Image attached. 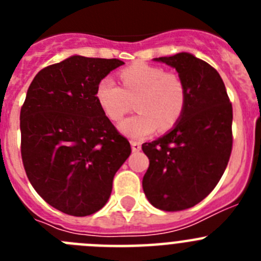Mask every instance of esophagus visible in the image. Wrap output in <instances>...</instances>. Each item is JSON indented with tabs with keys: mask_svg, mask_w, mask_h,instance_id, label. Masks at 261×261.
<instances>
[{
	"mask_svg": "<svg viewBox=\"0 0 261 261\" xmlns=\"http://www.w3.org/2000/svg\"><path fill=\"white\" fill-rule=\"evenodd\" d=\"M130 146H132V150L133 151H140V150H141V142L130 141Z\"/></svg>",
	"mask_w": 261,
	"mask_h": 261,
	"instance_id": "34e87169",
	"label": "esophagus"
}]
</instances>
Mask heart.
Returning <instances> with one entry per match:
<instances>
[{
	"label": "heart",
	"instance_id": "1",
	"mask_svg": "<svg viewBox=\"0 0 261 261\" xmlns=\"http://www.w3.org/2000/svg\"><path fill=\"white\" fill-rule=\"evenodd\" d=\"M123 87L112 77L99 81L95 99L103 114L117 121L136 100L137 114L124 119L119 130L126 137L145 138L156 129L172 128L183 115L187 102L186 87L180 77L166 73L161 66L135 62L120 73Z\"/></svg>",
	"mask_w": 261,
	"mask_h": 261
}]
</instances>
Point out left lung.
I'll list each match as a JSON object with an SVG mask.
<instances>
[{"label":"left lung","mask_w":261,"mask_h":261,"mask_svg":"<svg viewBox=\"0 0 261 261\" xmlns=\"http://www.w3.org/2000/svg\"><path fill=\"white\" fill-rule=\"evenodd\" d=\"M177 71L186 87L183 115L162 137L145 142L149 168L142 179L153 206L192 208L220 181L232 146V107L218 71L192 53L153 59Z\"/></svg>","instance_id":"8db88e82"}]
</instances>
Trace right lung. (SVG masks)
<instances>
[{
    "mask_svg": "<svg viewBox=\"0 0 261 261\" xmlns=\"http://www.w3.org/2000/svg\"><path fill=\"white\" fill-rule=\"evenodd\" d=\"M117 59L74 55L41 69L20 110L22 161L30 183L57 211L84 217L102 209L130 145L95 99Z\"/></svg>",
    "mask_w": 261,
    "mask_h": 261,
    "instance_id": "add662e5",
    "label": "right lung"
}]
</instances>
